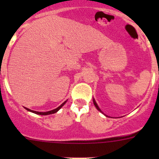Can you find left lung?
Segmentation results:
<instances>
[{
    "label": "left lung",
    "mask_w": 159,
    "mask_h": 159,
    "mask_svg": "<svg viewBox=\"0 0 159 159\" xmlns=\"http://www.w3.org/2000/svg\"><path fill=\"white\" fill-rule=\"evenodd\" d=\"M93 102H94V104H95V107H96L97 109H98V111H100V109H99V107H98V105H97V103H96V102H95V99H93Z\"/></svg>",
    "instance_id": "obj_1"
}]
</instances>
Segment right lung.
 Segmentation results:
<instances>
[{
	"mask_svg": "<svg viewBox=\"0 0 159 159\" xmlns=\"http://www.w3.org/2000/svg\"><path fill=\"white\" fill-rule=\"evenodd\" d=\"M66 102H67V101H65V102H63L62 104L60 105V107H58L56 108V109H54V110H52V111H47V112L35 111H32V110H30V109H29V108H26V107H25V109H26V110H27V111H29L33 112V113H35V114H37V115H40V116H47V115H51V114H54V113H56V112L60 110V108L64 106V104H65Z\"/></svg>",
	"mask_w": 159,
	"mask_h": 159,
	"instance_id": "1",
	"label": "right lung"
}]
</instances>
